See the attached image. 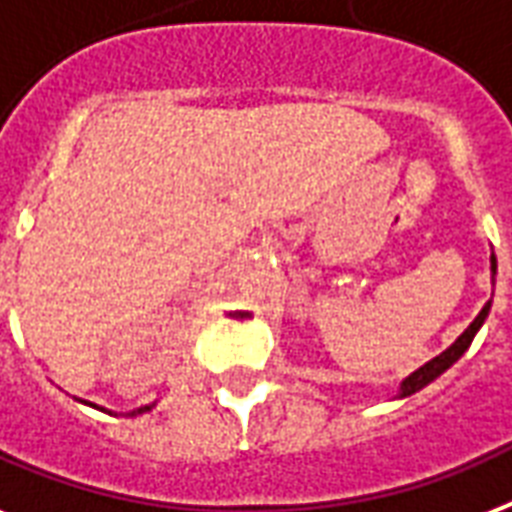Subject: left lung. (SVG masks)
<instances>
[{
	"mask_svg": "<svg viewBox=\"0 0 512 512\" xmlns=\"http://www.w3.org/2000/svg\"><path fill=\"white\" fill-rule=\"evenodd\" d=\"M491 271L497 273V257H491ZM489 308H491V303H486V306L481 308V314L475 317L473 325L467 327V330H464V333L459 335V338H456V341L451 343V346H448V349L443 351V354H440V357H435V360H429L427 365H424V368H419V370H416V373H411V376L405 378V381H403V392H400V397H408V395H413V392H419L421 386H427L429 381H435V378H438L440 373H443V370L451 368V365H454V362L459 360V357H462L464 351H467V346L473 343L475 333L481 330L483 319L489 317Z\"/></svg>",
	"mask_w": 512,
	"mask_h": 512,
	"instance_id": "left-lung-1",
	"label": "left lung"
}]
</instances>
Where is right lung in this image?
<instances>
[{"label":"right lung","instance_id":"add662e5","mask_svg":"<svg viewBox=\"0 0 512 512\" xmlns=\"http://www.w3.org/2000/svg\"><path fill=\"white\" fill-rule=\"evenodd\" d=\"M142 411H150V405H144V408H139V411H136V413H142Z\"/></svg>","mask_w":512,"mask_h":512}]
</instances>
